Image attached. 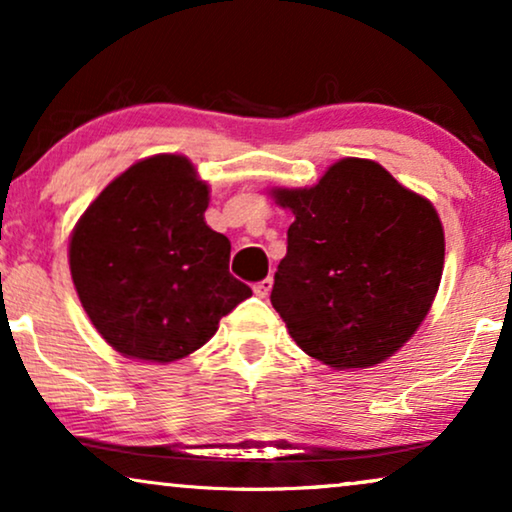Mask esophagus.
Returning <instances> with one entry per match:
<instances>
[{
    "instance_id": "1",
    "label": "esophagus",
    "mask_w": 512,
    "mask_h": 512,
    "mask_svg": "<svg viewBox=\"0 0 512 512\" xmlns=\"http://www.w3.org/2000/svg\"><path fill=\"white\" fill-rule=\"evenodd\" d=\"M270 291H272V277H265L263 282L254 284V293H256L258 298H268Z\"/></svg>"
}]
</instances>
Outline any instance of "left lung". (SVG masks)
<instances>
[{"mask_svg": "<svg viewBox=\"0 0 512 512\" xmlns=\"http://www.w3.org/2000/svg\"><path fill=\"white\" fill-rule=\"evenodd\" d=\"M296 221L270 303L296 345L335 370L382 363L412 338L445 263L438 212L375 160L342 158L310 188H272Z\"/></svg>", "mask_w": 512, "mask_h": 512, "instance_id": "left-lung-1", "label": "left lung"}]
</instances>
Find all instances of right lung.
<instances>
[{
    "label": "right lung",
    "mask_w": 512,
    "mask_h": 512,
    "mask_svg": "<svg viewBox=\"0 0 512 512\" xmlns=\"http://www.w3.org/2000/svg\"><path fill=\"white\" fill-rule=\"evenodd\" d=\"M207 205L191 160L160 153L111 181L74 226V289L97 333L128 359H184L251 296L228 272L230 242L205 223Z\"/></svg>",
    "instance_id": "obj_1"
}]
</instances>
